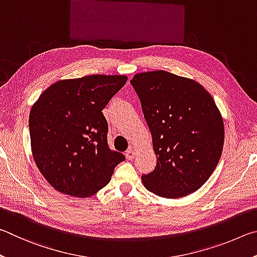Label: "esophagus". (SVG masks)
<instances>
[{
    "label": "esophagus",
    "instance_id": "1",
    "mask_svg": "<svg viewBox=\"0 0 257 257\" xmlns=\"http://www.w3.org/2000/svg\"><path fill=\"white\" fill-rule=\"evenodd\" d=\"M134 157H136V150H134L133 148H130V149L126 151V158L132 160Z\"/></svg>",
    "mask_w": 257,
    "mask_h": 257
}]
</instances>
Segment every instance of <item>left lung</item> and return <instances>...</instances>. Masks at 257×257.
<instances>
[{"label":"left lung","instance_id":"1","mask_svg":"<svg viewBox=\"0 0 257 257\" xmlns=\"http://www.w3.org/2000/svg\"><path fill=\"white\" fill-rule=\"evenodd\" d=\"M131 83L157 156L154 172L142 175L143 185L166 199L190 195L208 181L221 157V112L199 82L167 71L138 73Z\"/></svg>","mask_w":257,"mask_h":257}]
</instances>
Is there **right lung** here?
<instances>
[{"mask_svg": "<svg viewBox=\"0 0 257 257\" xmlns=\"http://www.w3.org/2000/svg\"><path fill=\"white\" fill-rule=\"evenodd\" d=\"M126 81V75L105 74L60 80L31 107V152L54 190L82 199L91 196L125 160L108 148L102 109Z\"/></svg>", "mask_w": 257, "mask_h": 257, "instance_id": "1", "label": "right lung"}]
</instances>
